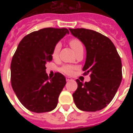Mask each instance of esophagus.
Listing matches in <instances>:
<instances>
[{
  "instance_id": "34e87169",
  "label": "esophagus",
  "mask_w": 133,
  "mask_h": 133,
  "mask_svg": "<svg viewBox=\"0 0 133 133\" xmlns=\"http://www.w3.org/2000/svg\"><path fill=\"white\" fill-rule=\"evenodd\" d=\"M72 79H71V78H70V77H66V81H71Z\"/></svg>"
}]
</instances>
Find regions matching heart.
Masks as SVG:
<instances>
[{"label":"heart","instance_id":"b5f03b06","mask_svg":"<svg viewBox=\"0 0 133 133\" xmlns=\"http://www.w3.org/2000/svg\"><path fill=\"white\" fill-rule=\"evenodd\" d=\"M70 45L71 46L72 49L73 50V51L75 52H78V50L81 48H83V44L78 39H72L70 41ZM61 45L60 43H57L55 45V48H54L52 52V58L55 59V58H58L59 51L61 49ZM72 70H73V67L70 66V65H65L62 68V71L65 73H66V74H70L72 72Z\"/></svg>","mask_w":133,"mask_h":133}]
</instances>
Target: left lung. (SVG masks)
Here are the masks:
<instances>
[{
	"instance_id": "obj_1",
	"label": "left lung",
	"mask_w": 133,
	"mask_h": 133,
	"mask_svg": "<svg viewBox=\"0 0 133 133\" xmlns=\"http://www.w3.org/2000/svg\"><path fill=\"white\" fill-rule=\"evenodd\" d=\"M74 37L83 43L86 59L84 74H90V81L83 83L76 80L78 88L72 94L75 105L81 110H100L114 98L122 81V63L116 48L101 33L85 28H69Z\"/></svg>"
}]
</instances>
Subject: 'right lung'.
Returning <instances> with one entry per match:
<instances>
[{"instance_id": "obj_1", "label": "right lung", "mask_w": 133, "mask_h": 133, "mask_svg": "<svg viewBox=\"0 0 133 133\" xmlns=\"http://www.w3.org/2000/svg\"><path fill=\"white\" fill-rule=\"evenodd\" d=\"M66 34V28H43L25 35L18 45L10 65L11 85L30 111L45 112L57 106L66 80L60 72L48 78L45 64L52 61L55 45Z\"/></svg>"}]
</instances>
